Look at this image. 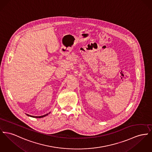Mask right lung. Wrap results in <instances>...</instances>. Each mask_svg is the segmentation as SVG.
<instances>
[{"label":"right lung","instance_id":"right-lung-1","mask_svg":"<svg viewBox=\"0 0 152 152\" xmlns=\"http://www.w3.org/2000/svg\"><path fill=\"white\" fill-rule=\"evenodd\" d=\"M51 112H50L49 113H50ZM49 113H47V114H45V115H42V116H32V115H28V114H26L28 116H31V117H32V118H43V117H45V116H47Z\"/></svg>","mask_w":152,"mask_h":152}]
</instances>
